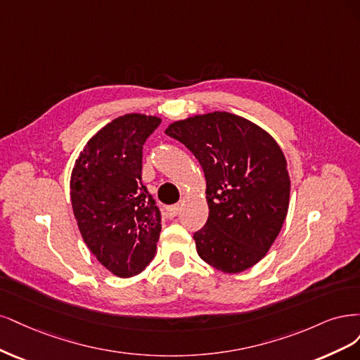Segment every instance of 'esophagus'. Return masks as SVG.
<instances>
[{
	"label": "esophagus",
	"mask_w": 360,
	"mask_h": 360,
	"mask_svg": "<svg viewBox=\"0 0 360 360\" xmlns=\"http://www.w3.org/2000/svg\"><path fill=\"white\" fill-rule=\"evenodd\" d=\"M179 212H181V206H179V205H173V206H169V207H167V215H169L170 218L176 217Z\"/></svg>",
	"instance_id": "1"
}]
</instances>
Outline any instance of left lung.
<instances>
[{
  "label": "left lung",
  "instance_id": "left-lung-1",
  "mask_svg": "<svg viewBox=\"0 0 360 360\" xmlns=\"http://www.w3.org/2000/svg\"><path fill=\"white\" fill-rule=\"evenodd\" d=\"M166 134L187 146L205 172L210 215L194 233L199 256L226 274L251 268L269 251L287 215L290 178L281 148L229 112L176 121Z\"/></svg>",
  "mask_w": 360,
  "mask_h": 360
}]
</instances>
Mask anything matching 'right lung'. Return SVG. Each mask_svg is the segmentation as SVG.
<instances>
[{
    "label": "right lung",
    "instance_id": "obj_1",
    "mask_svg": "<svg viewBox=\"0 0 360 360\" xmlns=\"http://www.w3.org/2000/svg\"><path fill=\"white\" fill-rule=\"evenodd\" d=\"M161 120L129 113L92 136L70 179L82 238L112 274L130 278L153 262L161 212L142 184V149Z\"/></svg>",
    "mask_w": 360,
    "mask_h": 360
}]
</instances>
